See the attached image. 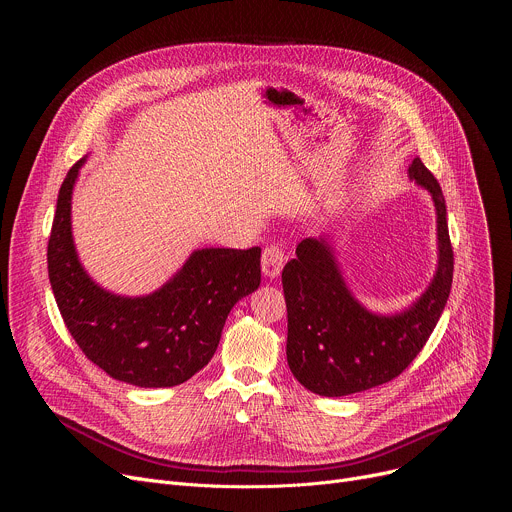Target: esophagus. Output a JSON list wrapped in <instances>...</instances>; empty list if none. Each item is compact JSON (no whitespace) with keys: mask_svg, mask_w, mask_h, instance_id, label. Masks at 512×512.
<instances>
[{"mask_svg":"<svg viewBox=\"0 0 512 512\" xmlns=\"http://www.w3.org/2000/svg\"><path fill=\"white\" fill-rule=\"evenodd\" d=\"M285 265V255L281 251V247L277 245H269L263 249V255H261V269H263V275L269 277V279H275L281 269Z\"/></svg>","mask_w":512,"mask_h":512,"instance_id":"esophagus-1","label":"esophagus"}]
</instances>
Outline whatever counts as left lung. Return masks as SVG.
Here are the masks:
<instances>
[{"instance_id":"8db88e82","label":"left lung","mask_w":512,"mask_h":512,"mask_svg":"<svg viewBox=\"0 0 512 512\" xmlns=\"http://www.w3.org/2000/svg\"><path fill=\"white\" fill-rule=\"evenodd\" d=\"M409 180L431 194L437 214V269L403 312L375 314L348 289L328 239H304L281 273L287 306V364L322 397H344L399 377L421 352L452 289L454 251L440 184L415 158Z\"/></svg>"}]
</instances>
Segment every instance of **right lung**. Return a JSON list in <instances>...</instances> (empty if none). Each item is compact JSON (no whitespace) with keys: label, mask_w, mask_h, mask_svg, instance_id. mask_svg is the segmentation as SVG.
I'll return each instance as SVG.
<instances>
[{"label":"right lung","mask_w":512,"mask_h":512,"mask_svg":"<svg viewBox=\"0 0 512 512\" xmlns=\"http://www.w3.org/2000/svg\"><path fill=\"white\" fill-rule=\"evenodd\" d=\"M85 158L60 186L48 241V277L62 320L109 377L145 389L174 387L204 369L233 306L261 283V249H198L160 289L127 298L103 289L72 241V188Z\"/></svg>","instance_id":"right-lung-1"}]
</instances>
